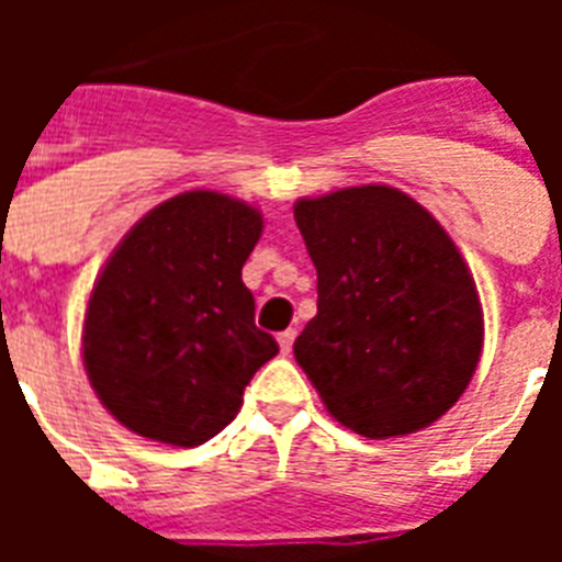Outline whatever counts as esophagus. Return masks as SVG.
Wrapping results in <instances>:
<instances>
[{"mask_svg": "<svg viewBox=\"0 0 562 562\" xmlns=\"http://www.w3.org/2000/svg\"><path fill=\"white\" fill-rule=\"evenodd\" d=\"M294 338H297V333H294V329H285V333L277 335V341H280V352H282V356H289L291 347H294Z\"/></svg>", "mask_w": 562, "mask_h": 562, "instance_id": "34e87169", "label": "esophagus"}]
</instances>
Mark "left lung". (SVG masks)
Masks as SVG:
<instances>
[{
	"instance_id": "left-lung-1",
	"label": "left lung",
	"mask_w": 562,
	"mask_h": 562,
	"mask_svg": "<svg viewBox=\"0 0 562 562\" xmlns=\"http://www.w3.org/2000/svg\"><path fill=\"white\" fill-rule=\"evenodd\" d=\"M317 268V315L294 359L341 426L370 440L431 426L479 368L484 321L446 229L391 187L294 206Z\"/></svg>"
}]
</instances>
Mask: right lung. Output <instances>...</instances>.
I'll use <instances>...</instances> for the list:
<instances>
[{"mask_svg":"<svg viewBox=\"0 0 562 562\" xmlns=\"http://www.w3.org/2000/svg\"><path fill=\"white\" fill-rule=\"evenodd\" d=\"M262 215L218 192L154 206L104 265L83 317V368L125 428L201 446L241 408L280 347L254 324L241 268Z\"/></svg>","mask_w":562,"mask_h":562,"instance_id":"add662e5","label":"right lung"}]
</instances>
